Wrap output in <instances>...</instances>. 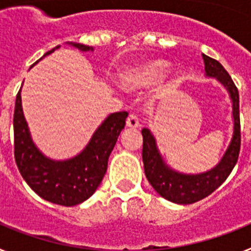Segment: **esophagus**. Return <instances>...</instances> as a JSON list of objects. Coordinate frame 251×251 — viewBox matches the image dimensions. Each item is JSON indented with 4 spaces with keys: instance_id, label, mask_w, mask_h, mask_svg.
Here are the masks:
<instances>
[{
    "instance_id": "obj_1",
    "label": "esophagus",
    "mask_w": 251,
    "mask_h": 251,
    "mask_svg": "<svg viewBox=\"0 0 251 251\" xmlns=\"http://www.w3.org/2000/svg\"><path fill=\"white\" fill-rule=\"evenodd\" d=\"M127 127L130 129H136L139 127V121L134 114H130L127 118Z\"/></svg>"
}]
</instances>
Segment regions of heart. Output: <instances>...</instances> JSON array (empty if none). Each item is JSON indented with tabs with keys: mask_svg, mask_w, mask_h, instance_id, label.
Listing matches in <instances>:
<instances>
[{
	"mask_svg": "<svg viewBox=\"0 0 251 251\" xmlns=\"http://www.w3.org/2000/svg\"><path fill=\"white\" fill-rule=\"evenodd\" d=\"M167 69V63L163 60H152L126 70L119 77V81L128 90L150 88L162 80Z\"/></svg>",
	"mask_w": 251,
	"mask_h": 251,
	"instance_id": "b5f03b06",
	"label": "heart"
}]
</instances>
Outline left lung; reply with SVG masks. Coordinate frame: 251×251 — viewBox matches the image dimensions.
Wrapping results in <instances>:
<instances>
[{"label": "left lung", "mask_w": 251, "mask_h": 251, "mask_svg": "<svg viewBox=\"0 0 251 251\" xmlns=\"http://www.w3.org/2000/svg\"><path fill=\"white\" fill-rule=\"evenodd\" d=\"M206 76L216 77L229 92L232 101L234 133L229 147L220 162L207 172L199 175H186L177 172L166 165L157 148L156 139L150 129L143 128V150L142 158L148 182L163 199L179 205H190L202 200L220 187L235 167L240 152V112H239V92L231 76L217 60L202 54Z\"/></svg>", "instance_id": "left-lung-1"}]
</instances>
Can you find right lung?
I'll return each instance as SVG.
<instances>
[{"label":"right lung","instance_id":"add662e5","mask_svg":"<svg viewBox=\"0 0 251 251\" xmlns=\"http://www.w3.org/2000/svg\"><path fill=\"white\" fill-rule=\"evenodd\" d=\"M68 44L81 51L93 50L92 46L83 44ZM59 48L56 46L48 51L43 57ZM127 117V112L112 113L104 119L89 143L77 156L65 161H54L41 153L31 139L22 112L20 89L13 113L15 159L20 174L27 185L49 202L61 206H74L84 202L100 185L108 167V158L126 126Z\"/></svg>","mask_w":251,"mask_h":251}]
</instances>
